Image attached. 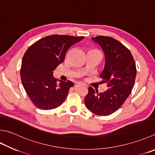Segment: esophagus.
Here are the masks:
<instances>
[{"label": "esophagus", "mask_w": 155, "mask_h": 155, "mask_svg": "<svg viewBox=\"0 0 155 155\" xmlns=\"http://www.w3.org/2000/svg\"><path fill=\"white\" fill-rule=\"evenodd\" d=\"M77 84H83V85H84V87H87V84H84V83H81V82H78V83H77Z\"/></svg>", "instance_id": "1"}]
</instances>
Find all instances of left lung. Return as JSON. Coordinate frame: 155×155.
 <instances>
[{"instance_id": "left-lung-1", "label": "left lung", "mask_w": 155, "mask_h": 155, "mask_svg": "<svg viewBox=\"0 0 155 155\" xmlns=\"http://www.w3.org/2000/svg\"><path fill=\"white\" fill-rule=\"evenodd\" d=\"M91 39L105 54V68L100 77L108 89L99 93L89 87L84 103L93 114L106 116L116 111L131 93L136 79V63L130 51L116 39L103 35Z\"/></svg>"}]
</instances>
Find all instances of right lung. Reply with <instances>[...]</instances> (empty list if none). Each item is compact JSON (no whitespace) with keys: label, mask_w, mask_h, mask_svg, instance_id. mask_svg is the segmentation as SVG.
Segmentation results:
<instances>
[{"label":"right lung","mask_w":155,"mask_h":155,"mask_svg":"<svg viewBox=\"0 0 155 155\" xmlns=\"http://www.w3.org/2000/svg\"><path fill=\"white\" fill-rule=\"evenodd\" d=\"M82 37L51 35L35 41L25 51L21 67V79L27 95L36 107L50 110L61 105L67 97L71 81H59L53 72L64 62L67 50Z\"/></svg>","instance_id":"1"}]
</instances>
